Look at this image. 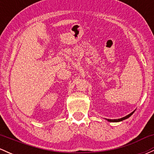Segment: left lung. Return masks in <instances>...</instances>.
Masks as SVG:
<instances>
[{
  "label": "left lung",
  "mask_w": 154,
  "mask_h": 154,
  "mask_svg": "<svg viewBox=\"0 0 154 154\" xmlns=\"http://www.w3.org/2000/svg\"><path fill=\"white\" fill-rule=\"evenodd\" d=\"M134 111H133V112H132L131 114H129V115L125 116V117H123V118H121V119H107V120H108V121H109V122H120V121H122V120H125V119H128V118L130 117V116H131L132 114H133Z\"/></svg>",
  "instance_id": "8db88e82"
}]
</instances>
